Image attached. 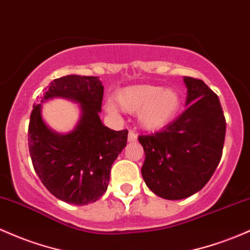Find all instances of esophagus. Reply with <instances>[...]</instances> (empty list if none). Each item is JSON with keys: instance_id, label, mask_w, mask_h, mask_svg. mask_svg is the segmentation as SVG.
Wrapping results in <instances>:
<instances>
[{"instance_id": "34e87169", "label": "esophagus", "mask_w": 250, "mask_h": 250, "mask_svg": "<svg viewBox=\"0 0 250 250\" xmlns=\"http://www.w3.org/2000/svg\"><path fill=\"white\" fill-rule=\"evenodd\" d=\"M136 140H138V135H136L134 131L130 130L129 133H128V142H135Z\"/></svg>"}]
</instances>
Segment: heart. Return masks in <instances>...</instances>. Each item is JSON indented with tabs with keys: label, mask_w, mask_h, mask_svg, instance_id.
Instances as JSON below:
<instances>
[{
	"label": "heart",
	"mask_w": 250,
	"mask_h": 250,
	"mask_svg": "<svg viewBox=\"0 0 250 250\" xmlns=\"http://www.w3.org/2000/svg\"><path fill=\"white\" fill-rule=\"evenodd\" d=\"M114 101L106 103V111L117 115L120 109L129 114L139 112V123L146 130H159L168 125L179 115L182 94L173 87L141 84L121 89Z\"/></svg>",
	"instance_id": "b5f03b06"
}]
</instances>
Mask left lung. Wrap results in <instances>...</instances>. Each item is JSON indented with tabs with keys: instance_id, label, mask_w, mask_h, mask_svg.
Listing matches in <instances>:
<instances>
[{
	"instance_id": "obj_1",
	"label": "left lung",
	"mask_w": 250,
	"mask_h": 250,
	"mask_svg": "<svg viewBox=\"0 0 250 250\" xmlns=\"http://www.w3.org/2000/svg\"><path fill=\"white\" fill-rule=\"evenodd\" d=\"M185 111L161 131L140 135L141 173L156 196L177 201L201 191L222 158L226 117L218 96L201 79L184 77Z\"/></svg>"
}]
</instances>
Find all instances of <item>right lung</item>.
<instances>
[{
  "label": "right lung",
  "instance_id": "add662e5",
  "mask_svg": "<svg viewBox=\"0 0 250 250\" xmlns=\"http://www.w3.org/2000/svg\"><path fill=\"white\" fill-rule=\"evenodd\" d=\"M45 90L41 102L68 98L81 104L82 116L71 133L58 134L43 122L41 104L33 106L28 125L33 167L60 201L75 205L94 203L108 188L111 165L127 145L128 130H112L101 121L104 87L98 77L65 76Z\"/></svg>",
  "mask_w": 250,
  "mask_h": 250
}]
</instances>
